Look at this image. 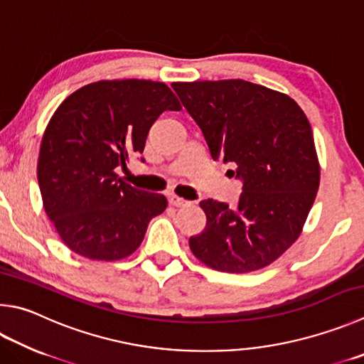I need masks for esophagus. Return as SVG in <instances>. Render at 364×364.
Instances as JSON below:
<instances>
[{
    "mask_svg": "<svg viewBox=\"0 0 364 364\" xmlns=\"http://www.w3.org/2000/svg\"><path fill=\"white\" fill-rule=\"evenodd\" d=\"M168 202L173 205V207H186V205H189L191 202L181 199V197L178 196H168Z\"/></svg>",
    "mask_w": 364,
    "mask_h": 364,
    "instance_id": "obj_1",
    "label": "esophagus"
}]
</instances>
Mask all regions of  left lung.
Segmentation results:
<instances>
[{
	"mask_svg": "<svg viewBox=\"0 0 364 364\" xmlns=\"http://www.w3.org/2000/svg\"><path fill=\"white\" fill-rule=\"evenodd\" d=\"M215 161L242 181L235 208L207 199V226L191 237L194 256L221 272L269 266L299 237L320 184L312 127L285 94L243 79L173 82Z\"/></svg>",
	"mask_w": 364,
	"mask_h": 364,
	"instance_id": "left-lung-1",
	"label": "left lung"
}]
</instances>
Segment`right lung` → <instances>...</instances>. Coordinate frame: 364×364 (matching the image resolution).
I'll list each match as a JSON object with an SVG mask.
<instances>
[{
  "label": "right lung",
  "instance_id": "1",
  "mask_svg": "<svg viewBox=\"0 0 364 364\" xmlns=\"http://www.w3.org/2000/svg\"><path fill=\"white\" fill-rule=\"evenodd\" d=\"M167 109L181 105L164 82L122 79L84 85L50 117L38 183L46 213L71 251L97 261L127 257L167 208L162 194L116 175L129 156L143 153L151 125Z\"/></svg>",
  "mask_w": 364,
  "mask_h": 364
}]
</instances>
